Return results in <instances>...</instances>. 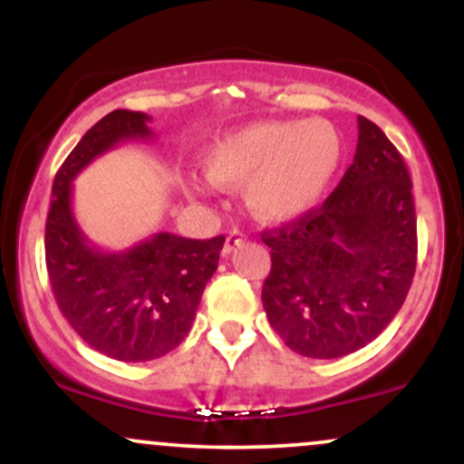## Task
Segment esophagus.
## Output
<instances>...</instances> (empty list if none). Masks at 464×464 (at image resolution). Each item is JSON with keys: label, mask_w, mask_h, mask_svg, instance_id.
Instances as JSON below:
<instances>
[{"label": "esophagus", "mask_w": 464, "mask_h": 464, "mask_svg": "<svg viewBox=\"0 0 464 464\" xmlns=\"http://www.w3.org/2000/svg\"><path fill=\"white\" fill-rule=\"evenodd\" d=\"M242 242H244L242 233H239V231H231V233H228V236H227V239H225V246H222V255H225V257H227V255H231L233 250H236Z\"/></svg>", "instance_id": "1"}]
</instances>
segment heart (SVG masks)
Wrapping results in <instances>:
<instances>
[{"mask_svg":"<svg viewBox=\"0 0 464 464\" xmlns=\"http://www.w3.org/2000/svg\"><path fill=\"white\" fill-rule=\"evenodd\" d=\"M344 141L327 120L255 121L218 140L202 157L207 179L189 189L207 196L214 188L244 185V205L270 225L299 220L327 194L343 163Z\"/></svg>","mask_w":464,"mask_h":464,"instance_id":"heart-1","label":"heart"}]
</instances>
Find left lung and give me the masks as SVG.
I'll use <instances>...</instances> for the list:
<instances>
[{
	"instance_id": "obj_1",
	"label": "left lung",
	"mask_w": 464,
	"mask_h": 464,
	"mask_svg": "<svg viewBox=\"0 0 464 464\" xmlns=\"http://www.w3.org/2000/svg\"><path fill=\"white\" fill-rule=\"evenodd\" d=\"M338 188L318 209L264 231L270 327L305 358L332 360L375 340L401 310L417 268V216L403 157L366 117Z\"/></svg>"
}]
</instances>
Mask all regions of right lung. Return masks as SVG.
Wrapping results in <instances>:
<instances>
[{
  "mask_svg": "<svg viewBox=\"0 0 464 464\" xmlns=\"http://www.w3.org/2000/svg\"><path fill=\"white\" fill-rule=\"evenodd\" d=\"M150 117L117 109L84 132L56 172L45 222V264L63 316L89 347L121 362H148L183 343L225 237L154 233L106 253L89 242L72 209L73 179L117 143L150 140Z\"/></svg>",
  "mask_w": 464,
  "mask_h": 464,
  "instance_id": "obj_1",
  "label": "right lung"
}]
</instances>
